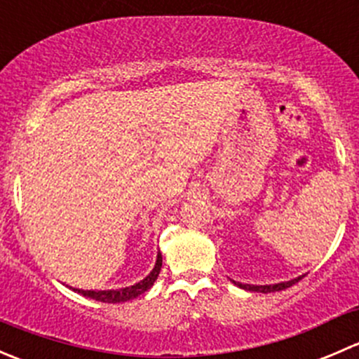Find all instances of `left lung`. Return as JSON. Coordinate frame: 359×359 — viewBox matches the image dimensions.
Instances as JSON below:
<instances>
[{"label":"left lung","instance_id":"1","mask_svg":"<svg viewBox=\"0 0 359 359\" xmlns=\"http://www.w3.org/2000/svg\"><path fill=\"white\" fill-rule=\"evenodd\" d=\"M302 280V278H295V280L292 281H285V283H278V285H260V287H257V285H243V283H236L234 281V285H238L240 288H243V290H250V292H260V293H269V292H280V290H285V288H290L292 285H295L297 281Z\"/></svg>","mask_w":359,"mask_h":359}]
</instances>
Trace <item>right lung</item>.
Here are the masks:
<instances>
[{"mask_svg": "<svg viewBox=\"0 0 359 359\" xmlns=\"http://www.w3.org/2000/svg\"><path fill=\"white\" fill-rule=\"evenodd\" d=\"M161 264H163L161 253H158L156 266H154V269L151 271L149 276H146L142 281L132 285V287L119 288V290H99V292H95V290H79V288H74V292L81 293V295L88 297V299L99 300V302H107V304L126 302V300H132V299H135V297L142 295L144 292H147L151 287H153L154 281H156V278L159 274V271H161Z\"/></svg>", "mask_w": 359, "mask_h": 359, "instance_id": "right-lung-1", "label": "right lung"}]
</instances>
